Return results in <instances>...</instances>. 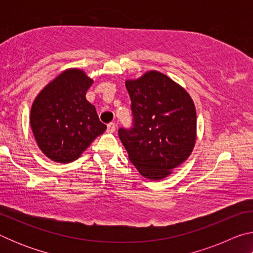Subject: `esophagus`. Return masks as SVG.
I'll list each match as a JSON object with an SVG mask.
<instances>
[{
    "label": "esophagus",
    "mask_w": 253,
    "mask_h": 253,
    "mask_svg": "<svg viewBox=\"0 0 253 253\" xmlns=\"http://www.w3.org/2000/svg\"><path fill=\"white\" fill-rule=\"evenodd\" d=\"M116 130V124L115 123H109L108 125H107V131L108 132H114Z\"/></svg>",
    "instance_id": "1"
}]
</instances>
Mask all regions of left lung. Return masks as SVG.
<instances>
[{"label": "left lung", "mask_w": 253, "mask_h": 253, "mask_svg": "<svg viewBox=\"0 0 253 253\" xmlns=\"http://www.w3.org/2000/svg\"><path fill=\"white\" fill-rule=\"evenodd\" d=\"M134 121L118 135L144 177L160 181L185 162L196 140V110L187 91L162 72L126 80Z\"/></svg>", "instance_id": "1"}]
</instances>
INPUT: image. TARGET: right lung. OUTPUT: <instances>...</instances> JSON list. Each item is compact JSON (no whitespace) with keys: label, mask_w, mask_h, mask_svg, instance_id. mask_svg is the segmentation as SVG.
Masks as SVG:
<instances>
[{"label":"right lung","mask_w":253,"mask_h":253,"mask_svg":"<svg viewBox=\"0 0 253 253\" xmlns=\"http://www.w3.org/2000/svg\"><path fill=\"white\" fill-rule=\"evenodd\" d=\"M93 80L80 69H68L34 99L30 124L39 148L57 163L76 161L107 126L85 99Z\"/></svg>","instance_id":"add662e5"}]
</instances>
